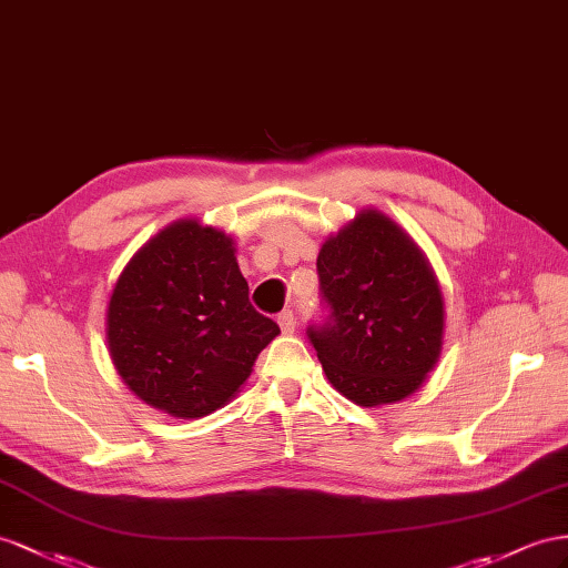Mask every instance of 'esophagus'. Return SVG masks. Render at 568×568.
Masks as SVG:
<instances>
[{
  "instance_id": "34e87169",
  "label": "esophagus",
  "mask_w": 568,
  "mask_h": 568,
  "mask_svg": "<svg viewBox=\"0 0 568 568\" xmlns=\"http://www.w3.org/2000/svg\"><path fill=\"white\" fill-rule=\"evenodd\" d=\"M278 326H281L283 333H293V331H295L297 322H295L293 310H283V312L278 314Z\"/></svg>"
}]
</instances>
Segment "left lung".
<instances>
[{"label": "left lung", "instance_id": "left-lung-1", "mask_svg": "<svg viewBox=\"0 0 568 568\" xmlns=\"http://www.w3.org/2000/svg\"><path fill=\"white\" fill-rule=\"evenodd\" d=\"M326 324L307 328L328 382L365 408L408 398L444 345V297L419 246L365 209L316 258Z\"/></svg>", "mask_w": 568, "mask_h": 568}]
</instances>
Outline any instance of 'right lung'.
I'll return each instance as SVG.
<instances>
[{"label":"right lung","instance_id":"add662e5","mask_svg":"<svg viewBox=\"0 0 568 568\" xmlns=\"http://www.w3.org/2000/svg\"><path fill=\"white\" fill-rule=\"evenodd\" d=\"M278 333L252 307L235 242L194 217L145 242L108 304L105 336L122 382L182 419L223 408Z\"/></svg>","mask_w":568,"mask_h":568}]
</instances>
